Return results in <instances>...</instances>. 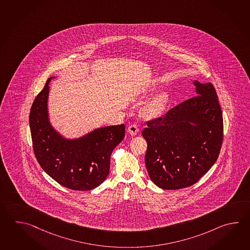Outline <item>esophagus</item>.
Listing matches in <instances>:
<instances>
[{"label":"esophagus","mask_w":250,"mask_h":250,"mask_svg":"<svg viewBox=\"0 0 250 250\" xmlns=\"http://www.w3.org/2000/svg\"><path fill=\"white\" fill-rule=\"evenodd\" d=\"M128 133H130L132 136L137 135V133H139V128H138L137 125H134V124L129 125V127H128Z\"/></svg>","instance_id":"obj_1"}]
</instances>
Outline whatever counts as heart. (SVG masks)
I'll list each match as a JSON object with an SVG mask.
<instances>
[{
	"label": "heart",
	"instance_id": "obj_1",
	"mask_svg": "<svg viewBox=\"0 0 250 250\" xmlns=\"http://www.w3.org/2000/svg\"><path fill=\"white\" fill-rule=\"evenodd\" d=\"M167 101V95L164 92H160L149 101L143 108V117L145 118H155L158 117L163 111Z\"/></svg>",
	"mask_w": 250,
	"mask_h": 250
}]
</instances>
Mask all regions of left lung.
I'll list each match as a JSON object with an SVG mask.
<instances>
[{
  "label": "left lung",
  "mask_w": 250,
  "mask_h": 250,
  "mask_svg": "<svg viewBox=\"0 0 250 250\" xmlns=\"http://www.w3.org/2000/svg\"><path fill=\"white\" fill-rule=\"evenodd\" d=\"M197 96L147 123L145 165L148 176L163 189L196 184L215 163L223 143V113L211 83L193 81Z\"/></svg>",
  "instance_id": "8db88e82"
}]
</instances>
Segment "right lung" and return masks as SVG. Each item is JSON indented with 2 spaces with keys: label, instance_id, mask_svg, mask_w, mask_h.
<instances>
[{
  "label": "right lung",
  "instance_id": "obj_1",
  "mask_svg": "<svg viewBox=\"0 0 250 250\" xmlns=\"http://www.w3.org/2000/svg\"><path fill=\"white\" fill-rule=\"evenodd\" d=\"M51 77L36 96L29 115L36 159L57 183L74 190H91L109 173L113 149L125 137V125L96 128L81 137L68 139L52 126L48 109Z\"/></svg>",
  "mask_w": 250,
  "mask_h": 250
}]
</instances>
